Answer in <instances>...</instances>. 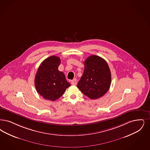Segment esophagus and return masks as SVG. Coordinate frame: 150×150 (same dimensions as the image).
<instances>
[{"label":"esophagus","instance_id":"1","mask_svg":"<svg viewBox=\"0 0 150 150\" xmlns=\"http://www.w3.org/2000/svg\"><path fill=\"white\" fill-rule=\"evenodd\" d=\"M71 84L73 85H76L77 84V80H76V79H73L71 80Z\"/></svg>","mask_w":150,"mask_h":150}]
</instances>
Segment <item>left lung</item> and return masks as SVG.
<instances>
[{
    "label": "left lung",
    "instance_id": "left-lung-1",
    "mask_svg": "<svg viewBox=\"0 0 150 150\" xmlns=\"http://www.w3.org/2000/svg\"><path fill=\"white\" fill-rule=\"evenodd\" d=\"M84 63V72L77 86L86 96L96 99L103 96L110 88L109 67L105 60L96 55L90 56Z\"/></svg>",
    "mask_w": 150,
    "mask_h": 150
}]
</instances>
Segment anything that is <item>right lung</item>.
I'll list each match as a JSON object with an SVG mask.
<instances>
[{"instance_id": "obj_1", "label": "right lung", "mask_w": 150, "mask_h": 150, "mask_svg": "<svg viewBox=\"0 0 150 150\" xmlns=\"http://www.w3.org/2000/svg\"><path fill=\"white\" fill-rule=\"evenodd\" d=\"M60 59L56 56L44 60L38 69L35 79L36 90L45 99L52 101L58 99L70 84L63 72L58 70Z\"/></svg>"}]
</instances>
